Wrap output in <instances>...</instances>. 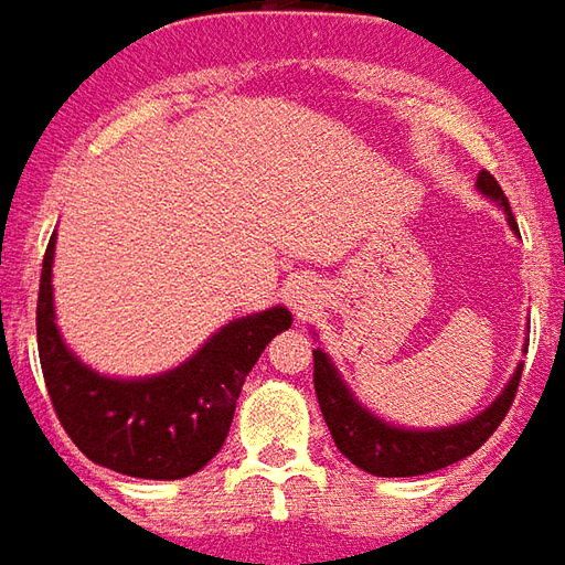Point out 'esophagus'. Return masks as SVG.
<instances>
[{
	"instance_id": "1",
	"label": "esophagus",
	"mask_w": 565,
	"mask_h": 565,
	"mask_svg": "<svg viewBox=\"0 0 565 565\" xmlns=\"http://www.w3.org/2000/svg\"><path fill=\"white\" fill-rule=\"evenodd\" d=\"M286 303H289L291 313L298 316V319H307L322 303V291H319L313 279L298 276V279H291L289 286H286Z\"/></svg>"
}]
</instances>
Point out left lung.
<instances>
[{"label": "left lung", "instance_id": "left-lung-1", "mask_svg": "<svg viewBox=\"0 0 565 565\" xmlns=\"http://www.w3.org/2000/svg\"><path fill=\"white\" fill-rule=\"evenodd\" d=\"M475 188L502 210L508 227L520 237L508 198L502 194V188L493 175L483 170ZM526 347L530 343H523V353H526ZM520 374H523V362H518L514 374L508 377V383L493 402L471 419L441 426V429H407V426H398V423H390V419L374 414L350 390V383L331 362V355L322 347L313 350V386L328 431H331L340 454L347 456L353 466H359L367 475H377V478H417V475H429L438 468L454 466L459 459L475 454L505 419L508 407L514 402V392H518Z\"/></svg>", "mask_w": 565, "mask_h": 565}]
</instances>
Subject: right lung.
<instances>
[{"mask_svg":"<svg viewBox=\"0 0 565 565\" xmlns=\"http://www.w3.org/2000/svg\"><path fill=\"white\" fill-rule=\"evenodd\" d=\"M57 231L39 282V359L54 411L90 462L127 478L179 481L222 450L239 390L264 347L291 328L286 307L239 316L200 343L185 362L148 377H111L63 340L54 307Z\"/></svg>","mask_w":565,"mask_h":565,"instance_id":"right-lung-1","label":"right lung"}]
</instances>
